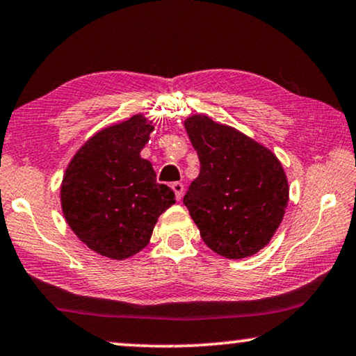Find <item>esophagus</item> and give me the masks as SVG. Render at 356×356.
Here are the masks:
<instances>
[{
  "mask_svg": "<svg viewBox=\"0 0 356 356\" xmlns=\"http://www.w3.org/2000/svg\"><path fill=\"white\" fill-rule=\"evenodd\" d=\"M172 189H173V193H175V197H177L178 200L183 197V194H184L183 183H173L172 184Z\"/></svg>",
  "mask_w": 356,
  "mask_h": 356,
  "instance_id": "esophagus-1",
  "label": "esophagus"
}]
</instances>
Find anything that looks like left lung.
I'll use <instances>...</instances> for the list:
<instances>
[{"label":"left lung","instance_id":"8db88e82","mask_svg":"<svg viewBox=\"0 0 356 356\" xmlns=\"http://www.w3.org/2000/svg\"><path fill=\"white\" fill-rule=\"evenodd\" d=\"M200 172L183 202L200 238L225 259L257 254L280 228L289 202L281 162L264 144L204 114L184 120Z\"/></svg>","mask_w":356,"mask_h":356}]
</instances>
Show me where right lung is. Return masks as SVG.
Returning <instances> with one entry per match:
<instances>
[{
	"mask_svg": "<svg viewBox=\"0 0 356 356\" xmlns=\"http://www.w3.org/2000/svg\"><path fill=\"white\" fill-rule=\"evenodd\" d=\"M152 130L143 114L102 128L65 168L64 218L76 238L107 259L143 250L159 216L175 204L173 191L156 181L152 163L141 157Z\"/></svg>",
	"mask_w": 356,
	"mask_h": 356,
	"instance_id": "1",
	"label": "right lung"
}]
</instances>
